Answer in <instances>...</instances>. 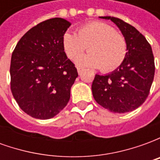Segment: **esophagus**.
I'll return each mask as SVG.
<instances>
[{
	"mask_svg": "<svg viewBox=\"0 0 160 160\" xmlns=\"http://www.w3.org/2000/svg\"><path fill=\"white\" fill-rule=\"evenodd\" d=\"M78 73L79 74H81V73H82V71H83V69H81V68H78Z\"/></svg>",
	"mask_w": 160,
	"mask_h": 160,
	"instance_id": "34e87169",
	"label": "esophagus"
}]
</instances>
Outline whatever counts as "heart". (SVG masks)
Returning a JSON list of instances; mask_svg holds the SVG:
<instances>
[{"instance_id":"1","label":"heart","mask_w":160,"mask_h":160,"mask_svg":"<svg viewBox=\"0 0 160 160\" xmlns=\"http://www.w3.org/2000/svg\"><path fill=\"white\" fill-rule=\"evenodd\" d=\"M63 49L67 56L74 60L86 49L89 54L76 60L79 67L100 68L111 72L122 65L127 56V42L112 26L103 22H91L77 31L67 32L62 38Z\"/></svg>"}]
</instances>
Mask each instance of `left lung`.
I'll list each match as a JSON object with an SVG mask.
<instances>
[{
  "instance_id": "1",
  "label": "left lung",
  "mask_w": 160,
  "mask_h": 160,
  "mask_svg": "<svg viewBox=\"0 0 160 160\" xmlns=\"http://www.w3.org/2000/svg\"><path fill=\"white\" fill-rule=\"evenodd\" d=\"M116 24L127 42V56L118 68L96 74L92 85L94 99L113 113L137 109L149 94L155 72L152 47L138 30L115 17H99Z\"/></svg>"
}]
</instances>
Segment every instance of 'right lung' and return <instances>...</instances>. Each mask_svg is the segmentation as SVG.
I'll return each mask as SVG.
<instances>
[{"instance_id":"obj_1","label":"right lung","mask_w":160,"mask_h":160,"mask_svg":"<svg viewBox=\"0 0 160 160\" xmlns=\"http://www.w3.org/2000/svg\"><path fill=\"white\" fill-rule=\"evenodd\" d=\"M70 26L62 18L41 22L20 38L12 54V93L20 109L37 119L54 118L69 101L78 77L62 46Z\"/></svg>"}]
</instances>
